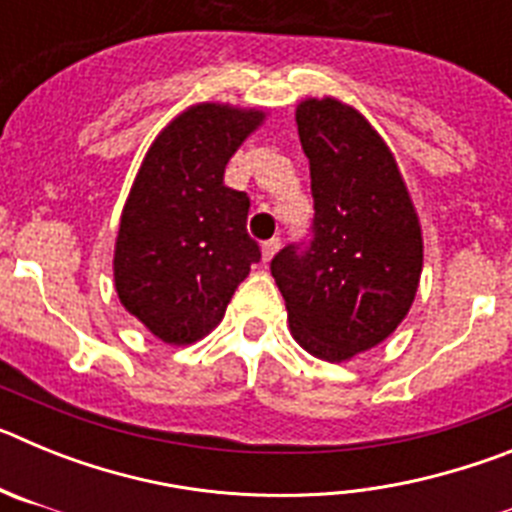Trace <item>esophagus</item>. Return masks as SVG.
<instances>
[{
	"label": "esophagus",
	"mask_w": 512,
	"mask_h": 512,
	"mask_svg": "<svg viewBox=\"0 0 512 512\" xmlns=\"http://www.w3.org/2000/svg\"><path fill=\"white\" fill-rule=\"evenodd\" d=\"M279 246H282V243H279V238H271V241H266L264 246H261V261H264V264H269V261L274 259V253L279 251Z\"/></svg>",
	"instance_id": "34e87169"
}]
</instances>
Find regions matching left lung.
Segmentation results:
<instances>
[{"label":"left lung","mask_w":512,"mask_h":512,"mask_svg":"<svg viewBox=\"0 0 512 512\" xmlns=\"http://www.w3.org/2000/svg\"><path fill=\"white\" fill-rule=\"evenodd\" d=\"M295 120L310 158L315 238L302 253L279 251L271 277L292 338L341 364L387 341L410 312L423 228L395 153L354 104L305 97Z\"/></svg>","instance_id":"8db88e82"}]
</instances>
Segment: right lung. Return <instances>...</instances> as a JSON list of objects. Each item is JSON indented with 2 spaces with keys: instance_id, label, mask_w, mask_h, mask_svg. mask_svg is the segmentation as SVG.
<instances>
[{
  "instance_id": "1",
  "label": "right lung",
  "mask_w": 512,
  "mask_h": 512,
  "mask_svg": "<svg viewBox=\"0 0 512 512\" xmlns=\"http://www.w3.org/2000/svg\"><path fill=\"white\" fill-rule=\"evenodd\" d=\"M269 112L197 102L153 138L117 225V300L148 333L189 346L223 320L261 251L246 233V192L225 187L230 156Z\"/></svg>"
}]
</instances>
